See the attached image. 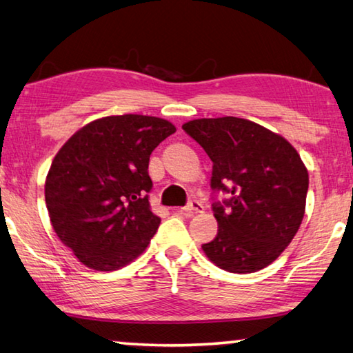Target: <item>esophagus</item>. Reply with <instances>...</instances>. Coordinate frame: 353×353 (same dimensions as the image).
Wrapping results in <instances>:
<instances>
[{
  "label": "esophagus",
  "mask_w": 353,
  "mask_h": 353,
  "mask_svg": "<svg viewBox=\"0 0 353 353\" xmlns=\"http://www.w3.org/2000/svg\"><path fill=\"white\" fill-rule=\"evenodd\" d=\"M181 212L182 213H187V214L202 213V212H204V205H202L199 201H191L188 205H185L183 208H181Z\"/></svg>",
  "instance_id": "esophagus-1"
}]
</instances>
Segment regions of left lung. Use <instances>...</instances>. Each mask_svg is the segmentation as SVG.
I'll return each instance as SVG.
<instances>
[{"mask_svg":"<svg viewBox=\"0 0 353 353\" xmlns=\"http://www.w3.org/2000/svg\"><path fill=\"white\" fill-rule=\"evenodd\" d=\"M182 129L213 162L212 188L230 193L213 204L218 234L207 259L235 274L260 271L292 241L305 214L308 171L288 140L249 119L199 118Z\"/></svg>","mask_w":353,"mask_h":353,"instance_id":"left-lung-1","label":"left lung"}]
</instances>
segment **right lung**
<instances>
[{"mask_svg": "<svg viewBox=\"0 0 353 353\" xmlns=\"http://www.w3.org/2000/svg\"><path fill=\"white\" fill-rule=\"evenodd\" d=\"M176 126L148 115H112L85 124L59 149L45 182L56 235L94 271L134 261L159 229L149 208V155Z\"/></svg>", "mask_w": 353, "mask_h": 353, "instance_id": "add662e5", "label": "right lung"}]
</instances>
